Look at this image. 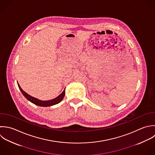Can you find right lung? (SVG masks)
<instances>
[{"label": "right lung", "instance_id": "obj_1", "mask_svg": "<svg viewBox=\"0 0 155 155\" xmlns=\"http://www.w3.org/2000/svg\"><path fill=\"white\" fill-rule=\"evenodd\" d=\"M18 86L21 91V92L22 93V94L24 95V97L29 101H31V103H32L33 104L39 106H42V107H48V106H53L55 104H57L58 103H59L60 101H62V100L63 99L64 95H65V89L63 91V92L57 97H56L55 98L51 100H48V101H41L40 100H38L34 97H32L31 96H30L29 95H28V94H26L25 92H24L21 88L20 87V86H19L18 83H17Z\"/></svg>", "mask_w": 155, "mask_h": 155}]
</instances>
